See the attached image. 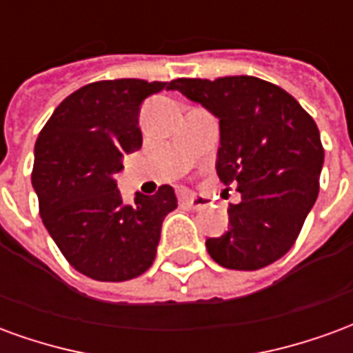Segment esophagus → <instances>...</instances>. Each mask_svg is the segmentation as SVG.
Here are the masks:
<instances>
[{"label": "esophagus", "mask_w": 353, "mask_h": 353, "mask_svg": "<svg viewBox=\"0 0 353 353\" xmlns=\"http://www.w3.org/2000/svg\"><path fill=\"white\" fill-rule=\"evenodd\" d=\"M181 202L191 210H204L210 204V199L204 194H194V192H183L181 194Z\"/></svg>", "instance_id": "esophagus-1"}]
</instances>
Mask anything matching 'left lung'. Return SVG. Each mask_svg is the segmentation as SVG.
<instances>
[{"label":"left lung","instance_id":"8db88e82","mask_svg":"<svg viewBox=\"0 0 353 353\" xmlns=\"http://www.w3.org/2000/svg\"><path fill=\"white\" fill-rule=\"evenodd\" d=\"M168 88L219 119L215 170L242 194L229 208V230L206 240L212 259L259 270L283 257L318 199L323 147L314 119L283 88L250 75L176 79Z\"/></svg>","mask_w":353,"mask_h":353}]
</instances>
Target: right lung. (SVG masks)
<instances>
[{"label":"right lung","instance_id":"obj_1","mask_svg":"<svg viewBox=\"0 0 353 353\" xmlns=\"http://www.w3.org/2000/svg\"><path fill=\"white\" fill-rule=\"evenodd\" d=\"M170 83L98 81L70 94L35 141L32 185L39 214L68 263L92 280L138 278L153 265L164 217L177 208L170 185L124 204L115 176L141 147L139 109Z\"/></svg>","mask_w":353,"mask_h":353}]
</instances>
